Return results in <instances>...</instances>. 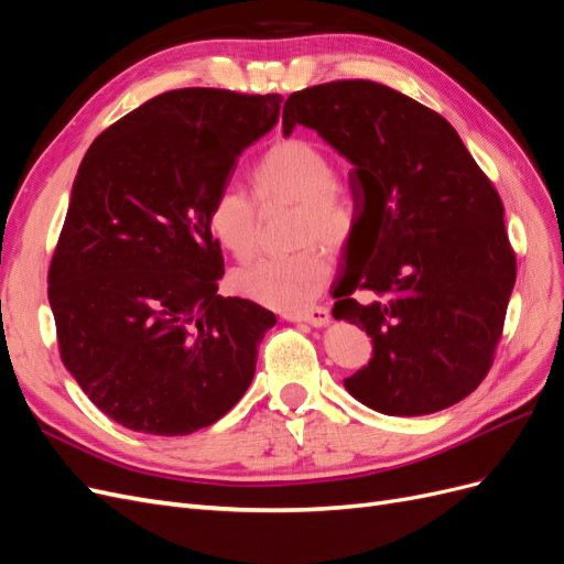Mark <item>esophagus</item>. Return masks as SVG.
Masks as SVG:
<instances>
[{"mask_svg": "<svg viewBox=\"0 0 564 564\" xmlns=\"http://www.w3.org/2000/svg\"><path fill=\"white\" fill-rule=\"evenodd\" d=\"M284 317L289 322H308L313 327H327L332 322V313L327 308H322V305H315V308L301 311V313H284Z\"/></svg>", "mask_w": 564, "mask_h": 564, "instance_id": "34e87169", "label": "esophagus"}]
</instances>
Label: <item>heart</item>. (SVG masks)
<instances>
[{
  "mask_svg": "<svg viewBox=\"0 0 564 564\" xmlns=\"http://www.w3.org/2000/svg\"><path fill=\"white\" fill-rule=\"evenodd\" d=\"M332 160L315 143L284 139L265 150L251 169L253 196L261 207L296 202L292 253L265 256L232 275L235 292L275 311H301L311 305L332 278V259L322 241L334 249L348 245L355 232V209L334 183ZM240 187H224L212 204L209 224L218 242L237 261H249L259 247V205Z\"/></svg>",
  "mask_w": 564,
  "mask_h": 564,
  "instance_id": "obj_1",
  "label": "heart"
}]
</instances>
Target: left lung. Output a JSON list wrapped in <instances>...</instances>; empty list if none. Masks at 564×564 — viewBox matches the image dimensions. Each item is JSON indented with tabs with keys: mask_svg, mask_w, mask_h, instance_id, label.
Wrapping results in <instances>:
<instances>
[{
	"mask_svg": "<svg viewBox=\"0 0 564 564\" xmlns=\"http://www.w3.org/2000/svg\"><path fill=\"white\" fill-rule=\"evenodd\" d=\"M296 124L355 166V232L332 313L371 336L373 357L348 392L388 416L464 400L491 369L516 284L497 187L445 117L379 82L294 91L282 129Z\"/></svg>",
	"mask_w": 564,
	"mask_h": 564,
	"instance_id": "obj_1",
	"label": "left lung"
}]
</instances>
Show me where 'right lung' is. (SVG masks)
I'll use <instances>...</instances> for the list:
<instances>
[{
	"mask_svg": "<svg viewBox=\"0 0 564 564\" xmlns=\"http://www.w3.org/2000/svg\"><path fill=\"white\" fill-rule=\"evenodd\" d=\"M278 94L174 89L84 155L48 263L61 360L100 412L135 433L191 435L240 402L263 305L218 296L214 197L280 117Z\"/></svg>",
	"mask_w": 564,
	"mask_h": 564,
	"instance_id": "right-lung-1",
	"label": "right lung"
}]
</instances>
